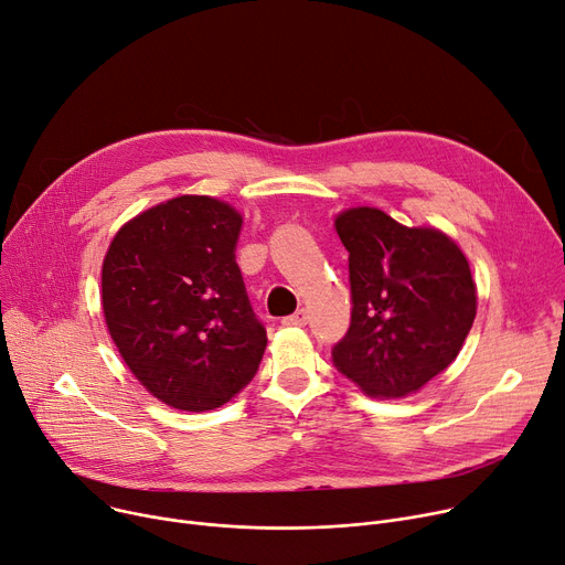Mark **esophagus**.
I'll return each instance as SVG.
<instances>
[{
    "label": "esophagus",
    "mask_w": 565,
    "mask_h": 565,
    "mask_svg": "<svg viewBox=\"0 0 565 565\" xmlns=\"http://www.w3.org/2000/svg\"><path fill=\"white\" fill-rule=\"evenodd\" d=\"M308 323V312L306 310H296L294 315L282 319V326H306Z\"/></svg>",
    "instance_id": "obj_1"
}]
</instances>
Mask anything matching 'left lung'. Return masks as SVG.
I'll return each mask as SVG.
<instances>
[{
	"mask_svg": "<svg viewBox=\"0 0 565 565\" xmlns=\"http://www.w3.org/2000/svg\"><path fill=\"white\" fill-rule=\"evenodd\" d=\"M335 230L349 250L353 308L333 364L370 396L413 394L449 367L470 333V264L443 232L374 207L347 210Z\"/></svg>",
	"mask_w": 565,
	"mask_h": 565,
	"instance_id": "8db88e82",
	"label": "left lung"
}]
</instances>
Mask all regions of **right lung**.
<instances>
[{
	"mask_svg": "<svg viewBox=\"0 0 565 565\" xmlns=\"http://www.w3.org/2000/svg\"><path fill=\"white\" fill-rule=\"evenodd\" d=\"M242 216L180 195L118 230L103 264V310L122 360L157 399L203 413L255 376L267 328L237 267Z\"/></svg>",
	"mask_w": 565,
	"mask_h": 565,
	"instance_id": "obj_1",
	"label": "right lung"
}]
</instances>
